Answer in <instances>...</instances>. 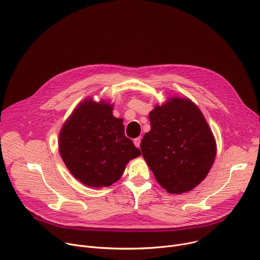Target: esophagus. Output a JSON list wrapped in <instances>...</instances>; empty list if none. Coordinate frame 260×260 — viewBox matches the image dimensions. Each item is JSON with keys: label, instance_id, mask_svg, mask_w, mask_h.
<instances>
[{"label": "esophagus", "instance_id": "obj_1", "mask_svg": "<svg viewBox=\"0 0 260 260\" xmlns=\"http://www.w3.org/2000/svg\"><path fill=\"white\" fill-rule=\"evenodd\" d=\"M134 144H135V146H136V147L140 148V144H141V138L139 137V138H136V139H134Z\"/></svg>", "mask_w": 260, "mask_h": 260}]
</instances>
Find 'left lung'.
Segmentation results:
<instances>
[{"label":"left lung","mask_w":260,"mask_h":260,"mask_svg":"<svg viewBox=\"0 0 260 260\" xmlns=\"http://www.w3.org/2000/svg\"><path fill=\"white\" fill-rule=\"evenodd\" d=\"M151 129L141 150L160 186L170 193L190 191L206 178L216 156L213 134L188 99L172 98L149 114Z\"/></svg>","instance_id":"1"}]
</instances>
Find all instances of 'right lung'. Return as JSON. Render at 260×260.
<instances>
[{
	"mask_svg": "<svg viewBox=\"0 0 260 260\" xmlns=\"http://www.w3.org/2000/svg\"><path fill=\"white\" fill-rule=\"evenodd\" d=\"M113 106L85 100L59 133V152L72 173L89 187H106L118 181L129 159L141 154L124 135L122 119Z\"/></svg>",
	"mask_w": 260,
	"mask_h": 260,
	"instance_id": "right-lung-1",
	"label": "right lung"
}]
</instances>
